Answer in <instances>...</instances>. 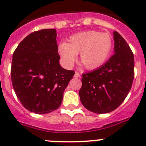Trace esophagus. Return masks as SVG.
<instances>
[{
  "label": "esophagus",
  "mask_w": 146,
  "mask_h": 146,
  "mask_svg": "<svg viewBox=\"0 0 146 146\" xmlns=\"http://www.w3.org/2000/svg\"><path fill=\"white\" fill-rule=\"evenodd\" d=\"M74 77L75 78H80V73H79L78 72H76V73H75V75H74Z\"/></svg>",
  "instance_id": "34e87169"
}]
</instances>
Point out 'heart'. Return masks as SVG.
<instances>
[{
	"label": "heart",
	"instance_id": "1",
	"mask_svg": "<svg viewBox=\"0 0 146 146\" xmlns=\"http://www.w3.org/2000/svg\"><path fill=\"white\" fill-rule=\"evenodd\" d=\"M112 48L113 39L110 34L89 30L72 35L68 43L58 45V51L65 67L71 68L80 53V62L87 69L93 70L107 61Z\"/></svg>",
	"mask_w": 146,
	"mask_h": 146
}]
</instances>
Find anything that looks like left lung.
Wrapping results in <instances>:
<instances>
[{"instance_id":"left-lung-1","label":"left lung","mask_w":146,"mask_h":146,"mask_svg":"<svg viewBox=\"0 0 146 146\" xmlns=\"http://www.w3.org/2000/svg\"><path fill=\"white\" fill-rule=\"evenodd\" d=\"M114 53L99 68L82 74L79 96L82 105L96 114L115 110L129 94L134 78V56L127 42L114 32Z\"/></svg>"}]
</instances>
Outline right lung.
<instances>
[{
  "mask_svg": "<svg viewBox=\"0 0 146 146\" xmlns=\"http://www.w3.org/2000/svg\"><path fill=\"white\" fill-rule=\"evenodd\" d=\"M55 29L32 32L13 55L11 80L25 108L35 114H48L61 106L64 92L75 74L59 64Z\"/></svg>",
  "mask_w": 146,
  "mask_h": 146,
  "instance_id": "1",
  "label": "right lung"
}]
</instances>
